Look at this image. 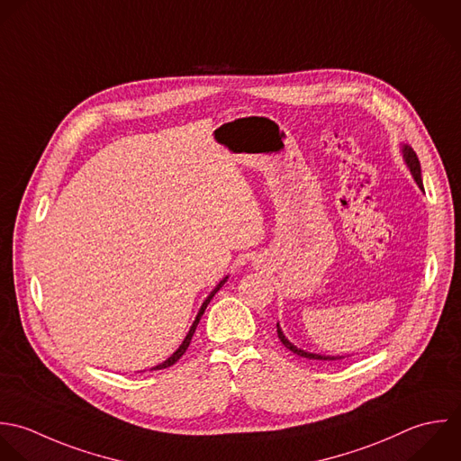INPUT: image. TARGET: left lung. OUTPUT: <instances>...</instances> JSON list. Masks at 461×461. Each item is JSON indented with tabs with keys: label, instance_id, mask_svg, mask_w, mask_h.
I'll list each match as a JSON object with an SVG mask.
<instances>
[{
	"label": "left lung",
	"instance_id": "left-lung-1",
	"mask_svg": "<svg viewBox=\"0 0 461 461\" xmlns=\"http://www.w3.org/2000/svg\"><path fill=\"white\" fill-rule=\"evenodd\" d=\"M401 152H402V158H404V163L408 165V168H410V172H411V176H413V179L417 181V185H419V188L424 192V185H422V170H420V161H419V158H417V152L410 147V145H406V143H402V147H401ZM276 332H278V338H280V341H282V345L287 348V350H291L293 354H296V356H300V357H305V359H314V361H336V359H343L341 356H321V354H314V352H307V350H302V348H298V347H294L285 336H284V332H282V329H280V323H276Z\"/></svg>",
	"mask_w": 461,
	"mask_h": 461
}]
</instances>
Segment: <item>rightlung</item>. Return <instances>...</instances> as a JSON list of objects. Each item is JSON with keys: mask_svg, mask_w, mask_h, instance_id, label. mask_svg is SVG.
<instances>
[{"mask_svg": "<svg viewBox=\"0 0 461 461\" xmlns=\"http://www.w3.org/2000/svg\"><path fill=\"white\" fill-rule=\"evenodd\" d=\"M226 280H228V276H224L219 284H217V287L208 294V298L203 302V305H201V309H199V312H197V316H195V320H194V323H192V327H190V330H188V334H186V338L183 339V343L179 345V348L167 359V361H163V363H159L158 366H154V368H150V370H163V368H168V366H172L174 363H177L179 361V357L186 352V348H188V345H190V341H192V336H194V332H195V329H197V323H199V320H201V316L204 314V311H206V307H208V303L212 302V298L215 296V293L226 284Z\"/></svg>", "mask_w": 461, "mask_h": 461, "instance_id": "add662e5", "label": "right lung"}]
</instances>
